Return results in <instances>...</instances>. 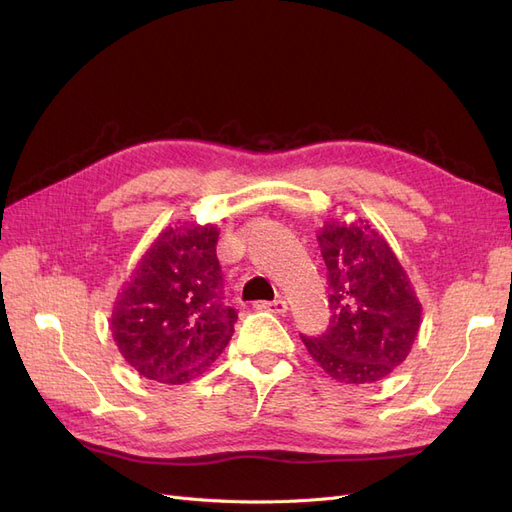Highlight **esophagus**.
Wrapping results in <instances>:
<instances>
[{"label":"esophagus","mask_w":512,"mask_h":512,"mask_svg":"<svg viewBox=\"0 0 512 512\" xmlns=\"http://www.w3.org/2000/svg\"><path fill=\"white\" fill-rule=\"evenodd\" d=\"M256 309H265V312H271V314H284L288 305L284 299H277V301H260L256 303Z\"/></svg>","instance_id":"34e87169"}]
</instances>
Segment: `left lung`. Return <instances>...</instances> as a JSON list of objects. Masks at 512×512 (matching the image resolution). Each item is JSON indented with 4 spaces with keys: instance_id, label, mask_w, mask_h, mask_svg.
I'll return each instance as SVG.
<instances>
[{
    "instance_id": "obj_1",
    "label": "left lung",
    "mask_w": 512,
    "mask_h": 512,
    "mask_svg": "<svg viewBox=\"0 0 512 512\" xmlns=\"http://www.w3.org/2000/svg\"><path fill=\"white\" fill-rule=\"evenodd\" d=\"M329 282V327L303 337L312 359L344 384H371L406 361L421 301L380 232L365 220H331L318 232Z\"/></svg>"
}]
</instances>
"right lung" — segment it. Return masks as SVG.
<instances>
[{
    "mask_svg": "<svg viewBox=\"0 0 512 512\" xmlns=\"http://www.w3.org/2000/svg\"><path fill=\"white\" fill-rule=\"evenodd\" d=\"M213 224L166 228L138 260L111 316L115 344L138 374L183 384L203 374L235 333L224 303Z\"/></svg>",
    "mask_w": 512,
    "mask_h": 512,
    "instance_id": "obj_1",
    "label": "right lung"
}]
</instances>
